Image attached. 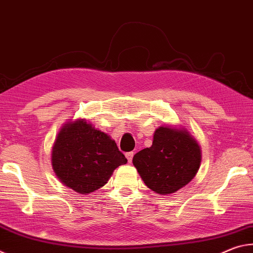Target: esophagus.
<instances>
[{
  "label": "esophagus",
  "instance_id": "1",
  "mask_svg": "<svg viewBox=\"0 0 253 253\" xmlns=\"http://www.w3.org/2000/svg\"><path fill=\"white\" fill-rule=\"evenodd\" d=\"M133 156H134V154H133V152H127V154L126 155V159H127V161H129V163H130V164L132 163V159H133Z\"/></svg>",
  "mask_w": 253,
  "mask_h": 253
}]
</instances>
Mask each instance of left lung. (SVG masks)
Here are the masks:
<instances>
[{"label":"left lung","mask_w":253,"mask_h":253,"mask_svg":"<svg viewBox=\"0 0 253 253\" xmlns=\"http://www.w3.org/2000/svg\"><path fill=\"white\" fill-rule=\"evenodd\" d=\"M201 160L200 144L187 129L161 126L155 131L152 146L135 154L132 163L149 188L169 195L192 181Z\"/></svg>","instance_id":"1"}]
</instances>
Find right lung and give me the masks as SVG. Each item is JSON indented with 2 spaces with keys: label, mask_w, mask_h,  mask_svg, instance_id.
<instances>
[{
  "label": "right lung",
  "mask_w": 253,
  "mask_h": 253,
  "mask_svg": "<svg viewBox=\"0 0 253 253\" xmlns=\"http://www.w3.org/2000/svg\"><path fill=\"white\" fill-rule=\"evenodd\" d=\"M127 160L109 134L85 119L66 122L51 150L56 176L68 188L87 195L104 186Z\"/></svg>",
  "instance_id": "obj_1"
}]
</instances>
